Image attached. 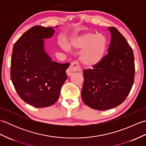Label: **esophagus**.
<instances>
[{
    "label": "esophagus",
    "mask_w": 146,
    "mask_h": 146,
    "mask_svg": "<svg viewBox=\"0 0 146 146\" xmlns=\"http://www.w3.org/2000/svg\"><path fill=\"white\" fill-rule=\"evenodd\" d=\"M80 70H81V68H80L78 62L73 61L71 63L70 68L67 70L66 73L68 76H70L71 74H72L73 72H75V71H79Z\"/></svg>",
    "instance_id": "1"
}]
</instances>
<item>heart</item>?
<instances>
[{
  "label": "heart",
  "mask_w": 146,
  "mask_h": 146,
  "mask_svg": "<svg viewBox=\"0 0 146 146\" xmlns=\"http://www.w3.org/2000/svg\"><path fill=\"white\" fill-rule=\"evenodd\" d=\"M70 46L76 50H82L80 54L82 63L87 66H93L103 60L107 49V39L102 35L88 33L73 38ZM61 47L64 50H70L66 43Z\"/></svg>",
  "instance_id": "1"
}]
</instances>
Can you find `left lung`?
Masks as SVG:
<instances>
[{
    "mask_svg": "<svg viewBox=\"0 0 146 146\" xmlns=\"http://www.w3.org/2000/svg\"><path fill=\"white\" fill-rule=\"evenodd\" d=\"M108 29L111 39L108 53L92 69L83 71L82 100L88 107L98 110L119 106L129 94L134 82L132 49L115 27Z\"/></svg>",
    "mask_w": 146,
    "mask_h": 146,
    "instance_id": "obj_1",
    "label": "left lung"
}]
</instances>
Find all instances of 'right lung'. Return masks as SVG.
I'll list each match as a JSON object with an SVG mask.
<instances>
[{
	"instance_id": "add662e5",
	"label": "right lung",
	"mask_w": 146,
	"mask_h": 146,
	"mask_svg": "<svg viewBox=\"0 0 146 146\" xmlns=\"http://www.w3.org/2000/svg\"><path fill=\"white\" fill-rule=\"evenodd\" d=\"M54 33L50 27H32L15 42L12 50V82L22 100L37 108L56 103L67 78L70 63L52 61L44 51L43 39Z\"/></svg>"
}]
</instances>
